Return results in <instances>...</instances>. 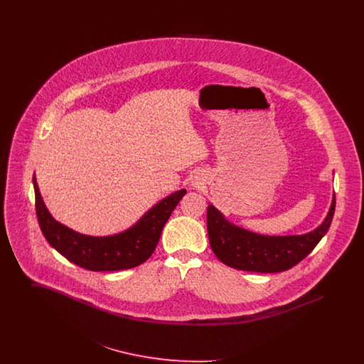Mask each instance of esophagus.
I'll use <instances>...</instances> for the list:
<instances>
[{
    "instance_id": "obj_1",
    "label": "esophagus",
    "mask_w": 364,
    "mask_h": 364,
    "mask_svg": "<svg viewBox=\"0 0 364 364\" xmlns=\"http://www.w3.org/2000/svg\"><path fill=\"white\" fill-rule=\"evenodd\" d=\"M193 186H199V183H193Z\"/></svg>"
}]
</instances>
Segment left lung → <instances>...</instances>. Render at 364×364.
I'll use <instances>...</instances> for the list:
<instances>
[{
	"label": "left lung",
	"instance_id": "1",
	"mask_svg": "<svg viewBox=\"0 0 364 364\" xmlns=\"http://www.w3.org/2000/svg\"><path fill=\"white\" fill-rule=\"evenodd\" d=\"M336 208L333 196L325 221L306 235L264 236L230 224L220 210L208 208V233L215 257L228 266L257 273H279L304 259L329 230Z\"/></svg>",
	"mask_w": 364,
	"mask_h": 364
}]
</instances>
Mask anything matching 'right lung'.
<instances>
[{
  "label": "right lung",
  "mask_w": 364,
  "mask_h": 364,
  "mask_svg": "<svg viewBox=\"0 0 364 364\" xmlns=\"http://www.w3.org/2000/svg\"><path fill=\"white\" fill-rule=\"evenodd\" d=\"M35 208L45 239L67 259L91 272H116L136 267L149 259L159 242L162 228L186 190L176 191L150 208L135 225L110 236H87L57 223L43 203L33 177Z\"/></svg>",
  "instance_id": "add662e5"
}]
</instances>
